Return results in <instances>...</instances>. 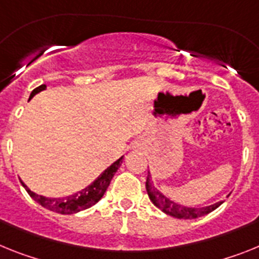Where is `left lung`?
Returning <instances> with one entry per match:
<instances>
[{
  "label": "left lung",
  "mask_w": 259,
  "mask_h": 259,
  "mask_svg": "<svg viewBox=\"0 0 259 259\" xmlns=\"http://www.w3.org/2000/svg\"><path fill=\"white\" fill-rule=\"evenodd\" d=\"M146 190H147V194L151 199L152 203L156 206L157 208H160L163 212H165L167 215H170L173 218H177V219H195V218L203 217V215H207L211 211H213L215 208H218L223 202H218V203H213L211 206H206V207H186L183 204H179L176 202L170 201L169 198L165 197L161 192H159L156 188L152 184L151 175L148 172L147 180H146Z\"/></svg>",
  "instance_id": "obj_1"
}]
</instances>
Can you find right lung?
Wrapping results in <instances>:
<instances>
[{
  "instance_id": "1",
  "label": "right lung",
  "mask_w": 259,
  "mask_h": 259,
  "mask_svg": "<svg viewBox=\"0 0 259 259\" xmlns=\"http://www.w3.org/2000/svg\"><path fill=\"white\" fill-rule=\"evenodd\" d=\"M47 89L46 84H41V86L36 87L32 92H31L30 99L33 98L36 94H39L40 91H44ZM122 157L121 156L118 160L114 161L111 167H108L104 172L98 177V179L91 184V185L86 186L84 189H82L80 192H76L71 195H67L64 198H48L44 197V195H39L36 193L31 192L30 189L27 188V185H24L22 183V185L24 186V189L27 190V193L31 195V197L35 199L37 203H40L42 207L48 208L51 211H55V212L62 213V215H70V213L79 212L82 210H86V208L91 207L95 203H98L102 197L104 195L105 190L108 189L109 184H111V180L113 179L114 173L117 172V169L120 168L121 163H122Z\"/></svg>"
}]
</instances>
